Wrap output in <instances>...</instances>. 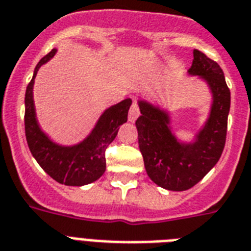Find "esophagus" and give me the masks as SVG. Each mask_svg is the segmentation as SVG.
Returning a JSON list of instances; mask_svg holds the SVG:
<instances>
[{
	"label": "esophagus",
	"instance_id": "esophagus-1",
	"mask_svg": "<svg viewBox=\"0 0 251 251\" xmlns=\"http://www.w3.org/2000/svg\"><path fill=\"white\" fill-rule=\"evenodd\" d=\"M140 115V109H139V105L136 104V103H132V105L130 107V111H129V121L134 122Z\"/></svg>",
	"mask_w": 251,
	"mask_h": 251
}]
</instances>
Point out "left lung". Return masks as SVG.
Instances as JSON below:
<instances>
[{
    "label": "left lung",
    "instance_id": "8db88e82",
    "mask_svg": "<svg viewBox=\"0 0 251 251\" xmlns=\"http://www.w3.org/2000/svg\"><path fill=\"white\" fill-rule=\"evenodd\" d=\"M189 75L205 79L213 94L210 116L193 143H180L172 134L168 113L144 100L135 125L146 172L152 182L169 191H185L210 172L222 156L227 136L231 91L217 62L193 50Z\"/></svg>",
    "mask_w": 251,
    "mask_h": 251
}]
</instances>
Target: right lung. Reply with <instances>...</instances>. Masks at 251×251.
Wrapping results in <instances>:
<instances>
[{
  "label": "right lung",
  "mask_w": 251,
  "mask_h": 251,
  "mask_svg": "<svg viewBox=\"0 0 251 251\" xmlns=\"http://www.w3.org/2000/svg\"><path fill=\"white\" fill-rule=\"evenodd\" d=\"M55 49L41 59L34 68L33 77L25 91L26 143L40 166L54 180L66 185H85L95 182L105 172V151L119 132L120 126L127 121L131 99H125L112 105L100 116L99 121L86 139L72 147L55 144L41 131L36 120L33 103V83L37 71L44 63L54 56Z\"/></svg>",
  "instance_id": "add662e5"
}]
</instances>
